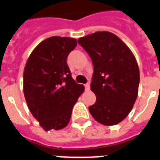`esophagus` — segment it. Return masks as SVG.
<instances>
[{"instance_id":"obj_1","label":"esophagus","mask_w":160,"mask_h":160,"mask_svg":"<svg viewBox=\"0 0 160 160\" xmlns=\"http://www.w3.org/2000/svg\"><path fill=\"white\" fill-rule=\"evenodd\" d=\"M84 87H85V90H89L90 85L88 84V83H86V84L84 85Z\"/></svg>"}]
</instances>
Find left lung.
<instances>
[{"label":"left lung","mask_w":160,"mask_h":160,"mask_svg":"<svg viewBox=\"0 0 160 160\" xmlns=\"http://www.w3.org/2000/svg\"><path fill=\"white\" fill-rule=\"evenodd\" d=\"M93 65L91 90L95 104L88 108L95 121L114 126L132 109L138 93L140 73L132 52L119 37L108 31L95 32L78 40Z\"/></svg>","instance_id":"left-lung-1"}]
</instances>
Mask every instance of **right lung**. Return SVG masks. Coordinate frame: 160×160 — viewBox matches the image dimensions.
I'll use <instances>...</instances> for the list:
<instances>
[{
  "instance_id": "right-lung-1",
  "label": "right lung",
  "mask_w": 160,
  "mask_h": 160,
  "mask_svg": "<svg viewBox=\"0 0 160 160\" xmlns=\"http://www.w3.org/2000/svg\"><path fill=\"white\" fill-rule=\"evenodd\" d=\"M77 39L53 36L30 54L23 71V93L30 112L44 131L61 130L69 123L72 110L84 86L72 78L67 58Z\"/></svg>"
}]
</instances>
